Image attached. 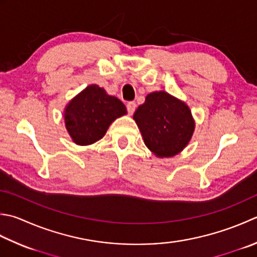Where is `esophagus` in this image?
<instances>
[{"mask_svg":"<svg viewBox=\"0 0 257 257\" xmlns=\"http://www.w3.org/2000/svg\"><path fill=\"white\" fill-rule=\"evenodd\" d=\"M136 107H137V104L135 102H128L127 103V110H128V113L129 114H133L136 110Z\"/></svg>","mask_w":257,"mask_h":257,"instance_id":"1","label":"esophagus"}]
</instances>
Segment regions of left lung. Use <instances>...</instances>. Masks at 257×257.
Returning a JSON list of instances; mask_svg holds the SVG:
<instances>
[{
	"instance_id": "left-lung-1",
	"label": "left lung",
	"mask_w": 257,
	"mask_h": 257,
	"mask_svg": "<svg viewBox=\"0 0 257 257\" xmlns=\"http://www.w3.org/2000/svg\"><path fill=\"white\" fill-rule=\"evenodd\" d=\"M134 120L145 145L159 158L182 153L195 132L192 110L183 100L164 90L147 94L135 111Z\"/></svg>"
}]
</instances>
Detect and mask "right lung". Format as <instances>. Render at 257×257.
Listing matches in <instances>:
<instances>
[{
    "mask_svg": "<svg viewBox=\"0 0 257 257\" xmlns=\"http://www.w3.org/2000/svg\"><path fill=\"white\" fill-rule=\"evenodd\" d=\"M124 114L127 109L122 101L98 84H90L65 105L63 119L72 142L88 146L101 139L109 125Z\"/></svg>",
    "mask_w": 257,
    "mask_h": 257,
    "instance_id": "add662e5",
    "label": "right lung"
}]
</instances>
